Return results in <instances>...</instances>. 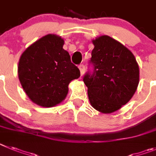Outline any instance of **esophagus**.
<instances>
[{
	"label": "esophagus",
	"instance_id": "esophagus-1",
	"mask_svg": "<svg viewBox=\"0 0 156 156\" xmlns=\"http://www.w3.org/2000/svg\"><path fill=\"white\" fill-rule=\"evenodd\" d=\"M78 68H79L80 70V72H81V75H83L84 73H85V67L83 65V64H80L79 66H78Z\"/></svg>",
	"mask_w": 156,
	"mask_h": 156
}]
</instances>
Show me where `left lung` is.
Here are the masks:
<instances>
[{"mask_svg":"<svg viewBox=\"0 0 156 156\" xmlns=\"http://www.w3.org/2000/svg\"><path fill=\"white\" fill-rule=\"evenodd\" d=\"M92 75L83 78L91 106L102 113H111L130 101L139 83V66L134 54L109 36L92 40Z\"/></svg>","mask_w":156,"mask_h":156,"instance_id":"left-lung-1","label":"left lung"}]
</instances>
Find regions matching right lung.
<instances>
[{"label":"right lung","mask_w":156,"mask_h":156,"mask_svg":"<svg viewBox=\"0 0 156 156\" xmlns=\"http://www.w3.org/2000/svg\"><path fill=\"white\" fill-rule=\"evenodd\" d=\"M64 44L61 36L46 35L21 55L19 81L28 97L38 106L53 107L61 103L68 95L70 82L80 77Z\"/></svg>","instance_id":"1"}]
</instances>
